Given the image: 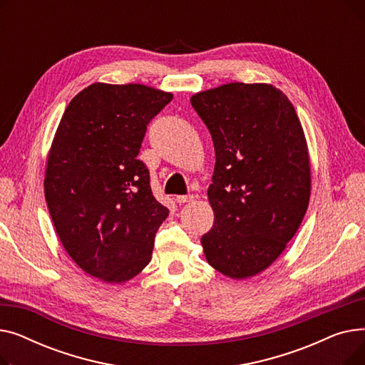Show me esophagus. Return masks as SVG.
Segmentation results:
<instances>
[{"label":"esophagus","instance_id":"34e87169","mask_svg":"<svg viewBox=\"0 0 365 365\" xmlns=\"http://www.w3.org/2000/svg\"><path fill=\"white\" fill-rule=\"evenodd\" d=\"M192 200H194L192 195H178L176 197V201L179 204H185V202H189V201H192Z\"/></svg>","mask_w":365,"mask_h":365}]
</instances>
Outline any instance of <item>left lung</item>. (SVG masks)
I'll use <instances>...</instances> for the list:
<instances>
[{"label": "left lung", "instance_id": "8db88e82", "mask_svg": "<svg viewBox=\"0 0 365 365\" xmlns=\"http://www.w3.org/2000/svg\"><path fill=\"white\" fill-rule=\"evenodd\" d=\"M190 105L216 152L207 190L215 223L201 237L205 259L226 277H253L284 252L308 210L302 124L287 96L269 84H225L194 94Z\"/></svg>", "mask_w": 365, "mask_h": 365}]
</instances>
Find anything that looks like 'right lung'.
I'll list each match as a JSON object with an SVG mask.
<instances>
[{
  "instance_id": "1",
  "label": "right lung",
  "mask_w": 365,
  "mask_h": 365,
  "mask_svg": "<svg viewBox=\"0 0 365 365\" xmlns=\"http://www.w3.org/2000/svg\"><path fill=\"white\" fill-rule=\"evenodd\" d=\"M171 99L140 84L96 83L75 96L57 127L44 179L48 213L72 260L105 282L143 269L168 216L138 155L148 124Z\"/></svg>"
}]
</instances>
